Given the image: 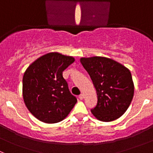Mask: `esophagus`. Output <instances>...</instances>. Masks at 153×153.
Masks as SVG:
<instances>
[{"mask_svg": "<svg viewBox=\"0 0 153 153\" xmlns=\"http://www.w3.org/2000/svg\"><path fill=\"white\" fill-rule=\"evenodd\" d=\"M78 98H79L81 100L84 99V94H81V95H80L79 96H78Z\"/></svg>", "mask_w": 153, "mask_h": 153, "instance_id": "1", "label": "esophagus"}]
</instances>
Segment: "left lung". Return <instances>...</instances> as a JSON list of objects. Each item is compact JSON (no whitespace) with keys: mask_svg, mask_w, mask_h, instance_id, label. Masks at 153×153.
<instances>
[{"mask_svg":"<svg viewBox=\"0 0 153 153\" xmlns=\"http://www.w3.org/2000/svg\"><path fill=\"white\" fill-rule=\"evenodd\" d=\"M80 61L96 89L98 103L91 109L92 115L104 122L120 118L133 98L134 84L130 71L105 57L81 58Z\"/></svg>","mask_w":153,"mask_h":153,"instance_id":"obj_1","label":"left lung"}]
</instances>
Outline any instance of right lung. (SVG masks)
<instances>
[{
  "mask_svg": "<svg viewBox=\"0 0 153 153\" xmlns=\"http://www.w3.org/2000/svg\"><path fill=\"white\" fill-rule=\"evenodd\" d=\"M73 57L50 52L34 61L23 77V98L29 112L48 124L64 120L77 102L69 92L63 72Z\"/></svg>",
  "mask_w": 153,
  "mask_h": 153,
  "instance_id": "1",
  "label": "right lung"
}]
</instances>
